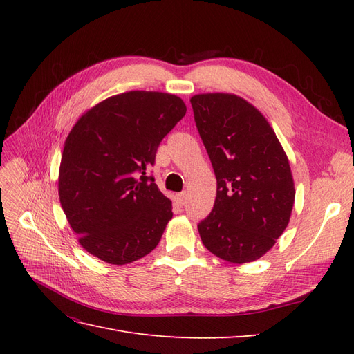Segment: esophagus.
Listing matches in <instances>:
<instances>
[{
	"instance_id": "1",
	"label": "esophagus",
	"mask_w": 354,
	"mask_h": 354,
	"mask_svg": "<svg viewBox=\"0 0 354 354\" xmlns=\"http://www.w3.org/2000/svg\"><path fill=\"white\" fill-rule=\"evenodd\" d=\"M186 201H187V194H186V192H181V194H178L176 196V203H177L178 207H183L185 203H186Z\"/></svg>"
}]
</instances>
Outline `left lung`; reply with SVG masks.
<instances>
[{"mask_svg":"<svg viewBox=\"0 0 354 354\" xmlns=\"http://www.w3.org/2000/svg\"><path fill=\"white\" fill-rule=\"evenodd\" d=\"M190 103L217 178L214 208L198 224L202 243L224 261L259 260L291 217L288 156L263 113L239 95L196 94Z\"/></svg>","mask_w":354,"mask_h":354,"instance_id":"8db88e82","label":"left lung"}]
</instances>
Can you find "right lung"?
I'll return each instance as SVG.
<instances>
[{
	"mask_svg": "<svg viewBox=\"0 0 354 354\" xmlns=\"http://www.w3.org/2000/svg\"><path fill=\"white\" fill-rule=\"evenodd\" d=\"M186 115L174 94L127 91L85 112L72 127L59 169V198L82 248L122 266L156 248L171 201L146 168Z\"/></svg>",
	"mask_w": 354,
	"mask_h": 354,
	"instance_id": "add662e5",
	"label": "right lung"
}]
</instances>
